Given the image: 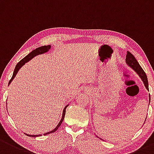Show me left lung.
<instances>
[{
	"mask_svg": "<svg viewBox=\"0 0 154 154\" xmlns=\"http://www.w3.org/2000/svg\"><path fill=\"white\" fill-rule=\"evenodd\" d=\"M126 63L129 66L132 68L134 71H136V72L139 74L141 79L143 81L144 84H145V88L148 89V78H147V75L145 74V72H144L143 69H142V67L140 66V65L139 64V63L137 62V60H136V58L134 57V56L133 55L130 51H127V54H126V59H125Z\"/></svg>",
	"mask_w": 154,
	"mask_h": 154,
	"instance_id": "1",
	"label": "left lung"
}]
</instances>
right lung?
Listing matches in <instances>:
<instances>
[{"label":"right lung","mask_w":154,"mask_h":154,"mask_svg":"<svg viewBox=\"0 0 154 154\" xmlns=\"http://www.w3.org/2000/svg\"><path fill=\"white\" fill-rule=\"evenodd\" d=\"M50 48H51V46H49V45H48V46H40V47L36 48V49L33 50V51H32V52H30L29 54H28V55H26V56L25 57L23 58L21 60H20L19 63H17V64L16 65L15 69H14V73H13V75H12V78H11V80H9V84L10 83V82L12 81V80L14 78V77H15V76H16V74H17V72H18V71H19V69H20V68L22 67V66H23V65L25 64V63H26V62H28V61H29L30 60L32 59V58H33L34 57H35L36 55H38V54H43V53L46 52V51H48V50L50 49ZM67 106H66V107H65V108L63 109V111L62 119H61V120L60 121V122H59V123H58L57 126V127L55 128L54 129V130L51 131H49V132L46 133V134H43V135H46V134H51V133H53V132L56 131L57 130L58 128H59L60 126V125L62 124L63 121L64 117H65V114H66V107H67ZM26 135H27V136H30V137H39V136H40V135H29V134H26Z\"/></svg>","instance_id":"obj_1"}]
</instances>
